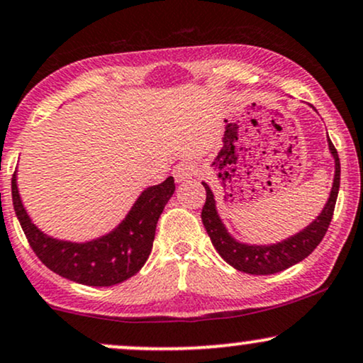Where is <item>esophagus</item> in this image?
Wrapping results in <instances>:
<instances>
[{
  "instance_id": "34e87169",
  "label": "esophagus",
  "mask_w": 363,
  "mask_h": 363,
  "mask_svg": "<svg viewBox=\"0 0 363 363\" xmlns=\"http://www.w3.org/2000/svg\"><path fill=\"white\" fill-rule=\"evenodd\" d=\"M172 176H174V179H176V182L187 181V179L193 177V165H191L189 162L177 164L172 170Z\"/></svg>"
}]
</instances>
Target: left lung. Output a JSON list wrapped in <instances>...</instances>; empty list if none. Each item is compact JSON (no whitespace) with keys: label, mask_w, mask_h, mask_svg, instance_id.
<instances>
[{"label":"left lung","mask_w":363,"mask_h":363,"mask_svg":"<svg viewBox=\"0 0 363 363\" xmlns=\"http://www.w3.org/2000/svg\"><path fill=\"white\" fill-rule=\"evenodd\" d=\"M328 147L335 159V177L325 208L316 216V220H313L299 233L292 235V237L282 240V242L270 243V245H250V243H242L231 237L223 220L218 215L216 199L211 187L206 182H203L204 189H206V203H204L203 211H201V220H203L204 228H206L209 238H211L213 247L216 248V252L220 253L221 259L226 264H230L231 267L240 270V272L252 274V276H269V274H277L304 260L314 248L320 245L331 223V218H333L340 189V159L338 152H336L330 138Z\"/></svg>","instance_id":"8db88e82"}]
</instances>
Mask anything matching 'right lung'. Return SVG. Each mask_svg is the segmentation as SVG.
I'll use <instances>...</instances> for the list:
<instances>
[{
    "label": "right lung",
    "mask_w": 363,
    "mask_h": 363,
    "mask_svg": "<svg viewBox=\"0 0 363 363\" xmlns=\"http://www.w3.org/2000/svg\"><path fill=\"white\" fill-rule=\"evenodd\" d=\"M174 191V177L147 187L115 230L99 238L77 243L52 238L38 230L21 203L16 172L11 179L16 218L42 264L60 277L93 287L115 286L135 276L143 267L154 245L157 221Z\"/></svg>",
    "instance_id": "obj_1"
}]
</instances>
